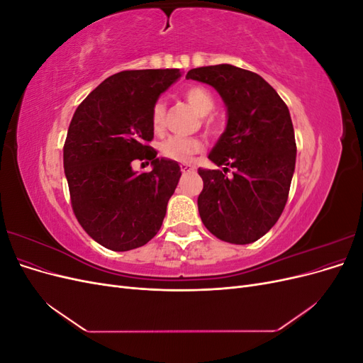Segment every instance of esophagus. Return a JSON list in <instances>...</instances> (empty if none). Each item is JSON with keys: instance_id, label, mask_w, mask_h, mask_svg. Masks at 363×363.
Masks as SVG:
<instances>
[{"instance_id": "esophagus-1", "label": "esophagus", "mask_w": 363, "mask_h": 363, "mask_svg": "<svg viewBox=\"0 0 363 363\" xmlns=\"http://www.w3.org/2000/svg\"><path fill=\"white\" fill-rule=\"evenodd\" d=\"M180 169H182L183 174H188V172H192L195 168L192 167V164H189V163H182L180 164Z\"/></svg>"}]
</instances>
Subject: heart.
<instances>
[{
    "label": "heart",
    "mask_w": 363,
    "mask_h": 363,
    "mask_svg": "<svg viewBox=\"0 0 363 363\" xmlns=\"http://www.w3.org/2000/svg\"><path fill=\"white\" fill-rule=\"evenodd\" d=\"M184 98L196 112L206 116L211 113L215 108V98L203 86H191L184 91ZM164 121V104L163 101H157L152 106L151 111V124L156 131H160L163 128ZM207 128H215L213 119L206 118ZM204 148L203 142L200 139L194 138H180V136H169L164 139L160 144V155L174 162H189L192 156L199 155Z\"/></svg>",
    "instance_id": "1"
}]
</instances>
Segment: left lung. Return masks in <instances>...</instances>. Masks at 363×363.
<instances>
[{
	"mask_svg": "<svg viewBox=\"0 0 363 363\" xmlns=\"http://www.w3.org/2000/svg\"><path fill=\"white\" fill-rule=\"evenodd\" d=\"M186 79L213 86L228 115L208 155L224 169H199L201 221L224 242H255L277 223L288 201L296 156L289 108L259 74L233 65L195 68ZM230 167L234 174L228 178Z\"/></svg>",
	"mask_w": 363,
	"mask_h": 363,
	"instance_id": "8db88e82",
	"label": "left lung"
}]
</instances>
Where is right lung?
I'll return each mask as SVG.
<instances>
[{
	"mask_svg": "<svg viewBox=\"0 0 363 363\" xmlns=\"http://www.w3.org/2000/svg\"><path fill=\"white\" fill-rule=\"evenodd\" d=\"M180 69H131L106 79L77 107L63 145V167L77 221L112 251L145 245L162 227L180 180L177 162L157 159L151 111ZM151 162L150 173L130 168Z\"/></svg>",
	"mask_w": 363,
	"mask_h": 363,
	"instance_id": "right-lung-1",
	"label": "right lung"
}]
</instances>
